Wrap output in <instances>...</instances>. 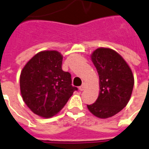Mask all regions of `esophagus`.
<instances>
[{
  "label": "esophagus",
  "mask_w": 149,
  "mask_h": 149,
  "mask_svg": "<svg viewBox=\"0 0 149 149\" xmlns=\"http://www.w3.org/2000/svg\"><path fill=\"white\" fill-rule=\"evenodd\" d=\"M85 88H86V84L83 83V85L81 86H79V90H80V91H83V90L85 89Z\"/></svg>",
  "instance_id": "obj_1"
}]
</instances>
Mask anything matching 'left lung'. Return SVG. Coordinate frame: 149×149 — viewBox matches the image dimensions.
I'll use <instances>...</instances> for the list:
<instances>
[{
    "mask_svg": "<svg viewBox=\"0 0 149 149\" xmlns=\"http://www.w3.org/2000/svg\"><path fill=\"white\" fill-rule=\"evenodd\" d=\"M91 60L100 79V93L89 112L100 118L112 117L125 108L131 98L134 77L123 56L110 48L100 47L93 52Z\"/></svg>",
    "mask_w": 149,
    "mask_h": 149,
    "instance_id": "1",
    "label": "left lung"
}]
</instances>
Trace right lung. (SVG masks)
Wrapping results in <instances>:
<instances>
[{"label":"right lung","instance_id":"right-lung-1","mask_svg":"<svg viewBox=\"0 0 149 149\" xmlns=\"http://www.w3.org/2000/svg\"><path fill=\"white\" fill-rule=\"evenodd\" d=\"M63 57L56 50L39 52L20 72L23 100L34 114L43 118L57 114L77 90L71 85L70 73L62 70Z\"/></svg>","mask_w":149,"mask_h":149}]
</instances>
